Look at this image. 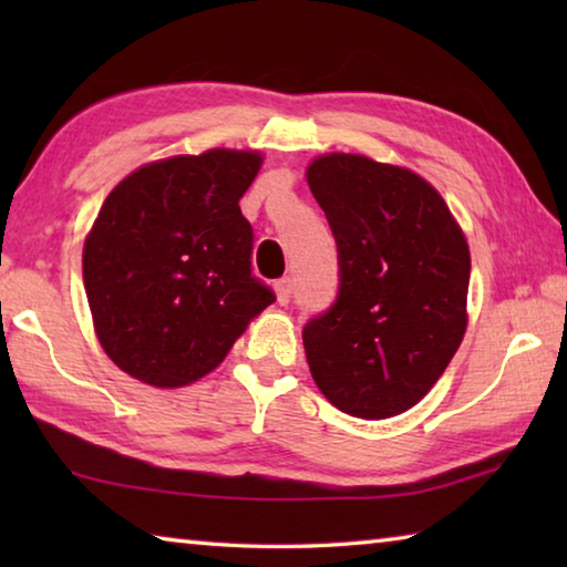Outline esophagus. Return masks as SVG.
I'll return each mask as SVG.
<instances>
[{
    "label": "esophagus",
    "instance_id": "34e87169",
    "mask_svg": "<svg viewBox=\"0 0 567 567\" xmlns=\"http://www.w3.org/2000/svg\"><path fill=\"white\" fill-rule=\"evenodd\" d=\"M275 295H277V302H280V305L290 302V297H292V280H290V277H282V280L275 282Z\"/></svg>",
    "mask_w": 567,
    "mask_h": 567
}]
</instances>
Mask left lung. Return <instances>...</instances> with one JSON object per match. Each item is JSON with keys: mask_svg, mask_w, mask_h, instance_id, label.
Segmentation results:
<instances>
[{"mask_svg": "<svg viewBox=\"0 0 567 567\" xmlns=\"http://www.w3.org/2000/svg\"><path fill=\"white\" fill-rule=\"evenodd\" d=\"M305 175L340 255L338 302L302 330L312 380L352 417H395L427 395L465 338L463 227L408 167L330 152Z\"/></svg>", "mask_w": 567, "mask_h": 567, "instance_id": "8db88e82", "label": "left lung"}]
</instances>
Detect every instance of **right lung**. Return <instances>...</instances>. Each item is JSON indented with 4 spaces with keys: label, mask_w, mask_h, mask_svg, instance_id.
I'll list each match as a JSON object with an SVG mask.
<instances>
[{
    "label": "right lung",
    "mask_w": 567,
    "mask_h": 567,
    "mask_svg": "<svg viewBox=\"0 0 567 567\" xmlns=\"http://www.w3.org/2000/svg\"><path fill=\"white\" fill-rule=\"evenodd\" d=\"M262 159L229 147L155 159L104 199L82 277L102 350L130 378L159 390L203 380L275 302L249 275L239 209Z\"/></svg>",
    "instance_id": "add662e5"
}]
</instances>
